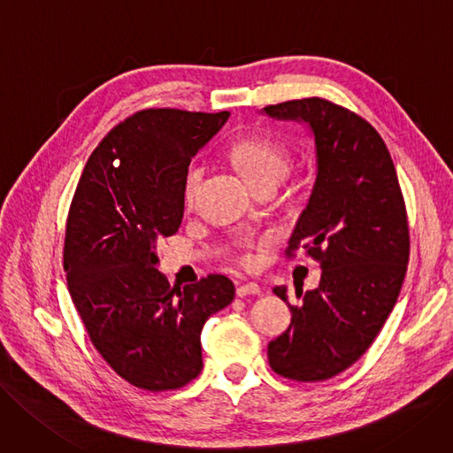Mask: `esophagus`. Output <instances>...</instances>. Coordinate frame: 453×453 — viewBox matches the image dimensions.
<instances>
[{"label": "esophagus", "instance_id": "1", "mask_svg": "<svg viewBox=\"0 0 453 453\" xmlns=\"http://www.w3.org/2000/svg\"><path fill=\"white\" fill-rule=\"evenodd\" d=\"M248 295H261V288L254 281H248L244 286L237 288V296H248Z\"/></svg>", "mask_w": 453, "mask_h": 453}]
</instances>
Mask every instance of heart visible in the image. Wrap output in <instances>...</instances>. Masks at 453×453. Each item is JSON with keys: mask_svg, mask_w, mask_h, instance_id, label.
Listing matches in <instances>:
<instances>
[{"mask_svg": "<svg viewBox=\"0 0 453 453\" xmlns=\"http://www.w3.org/2000/svg\"><path fill=\"white\" fill-rule=\"evenodd\" d=\"M227 155L256 190L269 187V184H278L288 177L291 170L289 150L273 140L259 136H248L233 142ZM201 179H203V167L196 162L188 164L180 184L182 201L187 205L194 203ZM242 261H246V257H242Z\"/></svg>", "mask_w": 453, "mask_h": 453, "instance_id": "1", "label": "heart"}]
</instances>
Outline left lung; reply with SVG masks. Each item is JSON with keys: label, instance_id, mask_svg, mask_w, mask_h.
<instances>
[{"label": "left lung", "instance_id": "obj_1", "mask_svg": "<svg viewBox=\"0 0 453 453\" xmlns=\"http://www.w3.org/2000/svg\"><path fill=\"white\" fill-rule=\"evenodd\" d=\"M265 111L313 130L317 179L286 256L304 248L323 269L319 288L296 289L298 304L274 288L291 325L269 343V364L291 380H328L370 349L394 310L411 252L405 199L387 143L358 113L321 96Z\"/></svg>", "mask_w": 453, "mask_h": 453}]
</instances>
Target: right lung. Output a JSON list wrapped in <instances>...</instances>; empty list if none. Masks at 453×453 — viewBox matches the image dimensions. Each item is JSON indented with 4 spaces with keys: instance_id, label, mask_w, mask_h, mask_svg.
<instances>
[{
    "instance_id": "obj_1",
    "label": "right lung",
    "mask_w": 453,
    "mask_h": 453,
    "mask_svg": "<svg viewBox=\"0 0 453 453\" xmlns=\"http://www.w3.org/2000/svg\"><path fill=\"white\" fill-rule=\"evenodd\" d=\"M227 117L132 113L96 145L71 201L63 266L73 303L100 357L142 390H179L196 379L201 328L235 296L222 274L180 291L155 266L157 239L182 220L184 170Z\"/></svg>"
}]
</instances>
